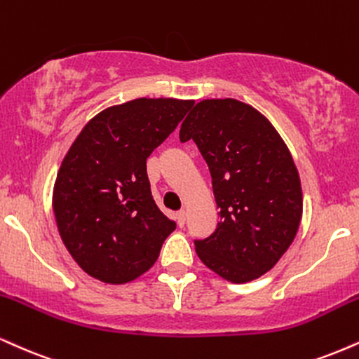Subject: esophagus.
Returning a JSON list of instances; mask_svg holds the SVG:
<instances>
[{
	"label": "esophagus",
	"mask_w": 359,
	"mask_h": 359,
	"mask_svg": "<svg viewBox=\"0 0 359 359\" xmlns=\"http://www.w3.org/2000/svg\"><path fill=\"white\" fill-rule=\"evenodd\" d=\"M175 221H177V224H179L180 227H184V224H185V210H179V212L175 214Z\"/></svg>",
	"instance_id": "esophagus-1"
}]
</instances>
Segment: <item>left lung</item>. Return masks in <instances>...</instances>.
<instances>
[{"mask_svg":"<svg viewBox=\"0 0 359 359\" xmlns=\"http://www.w3.org/2000/svg\"><path fill=\"white\" fill-rule=\"evenodd\" d=\"M212 177L221 221L196 241L198 259L236 284L266 274L292 244L303 217L299 172L274 125L236 98L201 100L180 125Z\"/></svg>","mask_w":359,"mask_h":359,"instance_id":"obj_1","label":"left lung"}]
</instances>
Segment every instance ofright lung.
Wrapping results in <instances>:
<instances>
[{"instance_id": "add662e5", "label": "right lung", "mask_w": 359, "mask_h": 359, "mask_svg": "<svg viewBox=\"0 0 359 359\" xmlns=\"http://www.w3.org/2000/svg\"><path fill=\"white\" fill-rule=\"evenodd\" d=\"M194 100L135 98L102 110L73 140L53 185L65 248L86 274L109 284L140 278L175 229L155 204L147 158Z\"/></svg>"}]
</instances>
